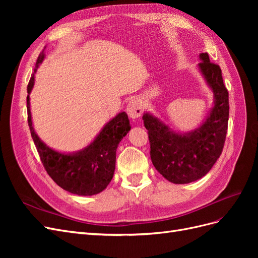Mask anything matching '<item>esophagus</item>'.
Returning a JSON list of instances; mask_svg holds the SVG:
<instances>
[{"instance_id": "34e87169", "label": "esophagus", "mask_w": 258, "mask_h": 258, "mask_svg": "<svg viewBox=\"0 0 258 258\" xmlns=\"http://www.w3.org/2000/svg\"><path fill=\"white\" fill-rule=\"evenodd\" d=\"M127 113L131 118H138L143 113V106L142 103L139 100H132L127 105Z\"/></svg>"}]
</instances>
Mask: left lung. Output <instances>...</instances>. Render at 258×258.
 Instances as JSON below:
<instances>
[{"mask_svg":"<svg viewBox=\"0 0 258 258\" xmlns=\"http://www.w3.org/2000/svg\"><path fill=\"white\" fill-rule=\"evenodd\" d=\"M201 73L214 93V106L207 120L189 134H176L157 117L144 114L151 159L158 172L174 184H186L205 176L220 157L228 127V90L222 70L212 63L207 52L200 53Z\"/></svg>","mask_w":258,"mask_h":258,"instance_id":"1","label":"left lung"}]
</instances>
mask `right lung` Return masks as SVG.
<instances>
[{
    "mask_svg": "<svg viewBox=\"0 0 258 258\" xmlns=\"http://www.w3.org/2000/svg\"><path fill=\"white\" fill-rule=\"evenodd\" d=\"M44 59L37 58L34 73ZM34 73L28 84V95L34 85ZM28 123L34 144L46 172L61 188L80 196H92L102 191L112 181L116 150L121 139L130 130L128 115L121 112L108 121L90 145L74 154H61L44 144L34 132L30 112V98L27 97Z\"/></svg>",
    "mask_w": 258,
    "mask_h": 258,
    "instance_id": "1",
    "label": "right lung"
}]
</instances>
